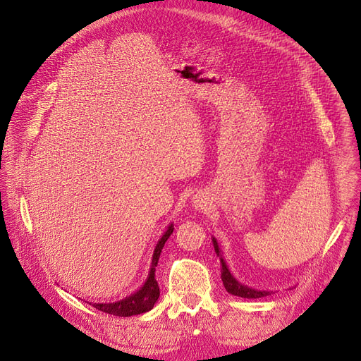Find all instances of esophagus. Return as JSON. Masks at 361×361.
I'll use <instances>...</instances> for the list:
<instances>
[{"mask_svg": "<svg viewBox=\"0 0 361 361\" xmlns=\"http://www.w3.org/2000/svg\"><path fill=\"white\" fill-rule=\"evenodd\" d=\"M193 207L196 209H204L207 207V201H205V196L202 195H195L193 196Z\"/></svg>", "mask_w": 361, "mask_h": 361, "instance_id": "esophagus-1", "label": "esophagus"}]
</instances>
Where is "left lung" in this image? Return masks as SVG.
I'll return each instance as SVG.
<instances>
[{
	"mask_svg": "<svg viewBox=\"0 0 361 361\" xmlns=\"http://www.w3.org/2000/svg\"><path fill=\"white\" fill-rule=\"evenodd\" d=\"M212 244H214V250L217 252V256L220 257V248H219V244L214 238H212ZM220 262H221V281L224 284V288L228 290L231 295L244 298V299H259V298H264L269 295V291L255 290V288H250L247 286H243L241 283H238L236 279L232 276V274L229 272L228 266H226V263L221 257H220Z\"/></svg>",
	"mask_w": 361,
	"mask_h": 361,
	"instance_id": "8db88e82",
	"label": "left lung"
}]
</instances>
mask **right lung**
<instances>
[{
	"label": "right lung",
	"mask_w": 361,
	"mask_h": 361,
	"mask_svg": "<svg viewBox=\"0 0 361 361\" xmlns=\"http://www.w3.org/2000/svg\"><path fill=\"white\" fill-rule=\"evenodd\" d=\"M172 232H173V226L169 224L166 232L164 233L162 238L159 239V243L154 248L149 278H147V281L138 291L133 293V295H130L129 298H125V299L114 302V303H92L93 308H97L105 314H111V315H117V317H130V315H138V314L150 311L160 295L159 284L154 278L156 266H157V262L160 257V252H162V248Z\"/></svg>",
	"instance_id": "add662e5"
}]
</instances>
